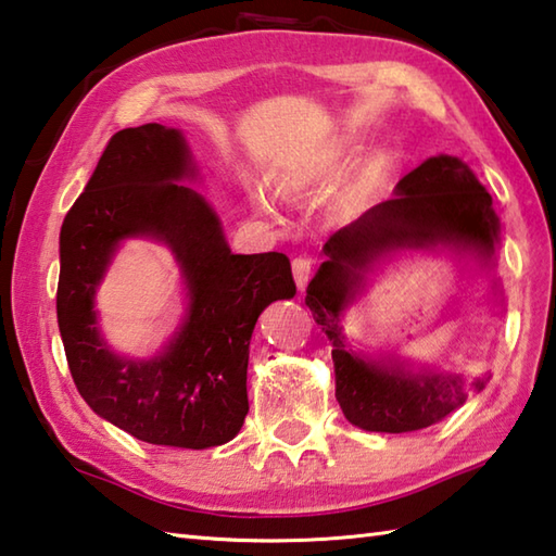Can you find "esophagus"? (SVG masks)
I'll use <instances>...</instances> for the list:
<instances>
[{
	"label": "esophagus",
	"instance_id": "obj_1",
	"mask_svg": "<svg viewBox=\"0 0 556 556\" xmlns=\"http://www.w3.org/2000/svg\"><path fill=\"white\" fill-rule=\"evenodd\" d=\"M312 270H314V258L312 256H298L295 261H292V276H295V282H298L300 290L309 282Z\"/></svg>",
	"mask_w": 556,
	"mask_h": 556
}]
</instances>
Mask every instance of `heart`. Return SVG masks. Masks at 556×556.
<instances>
[{"instance_id": "heart-1", "label": "heart", "mask_w": 556, "mask_h": 556, "mask_svg": "<svg viewBox=\"0 0 556 556\" xmlns=\"http://www.w3.org/2000/svg\"><path fill=\"white\" fill-rule=\"evenodd\" d=\"M280 186H282V191H292V188H295V181H292L290 176H288V179H282Z\"/></svg>"}]
</instances>
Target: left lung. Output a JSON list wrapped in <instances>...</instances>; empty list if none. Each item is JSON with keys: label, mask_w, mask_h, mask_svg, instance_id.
Masks as SVG:
<instances>
[{"label": "left lung", "mask_w": 556, "mask_h": 556, "mask_svg": "<svg viewBox=\"0 0 556 556\" xmlns=\"http://www.w3.org/2000/svg\"><path fill=\"white\" fill-rule=\"evenodd\" d=\"M498 217L491 195L457 156H431L396 184V195L370 207L324 244V261L312 278L305 302L312 317L333 343L337 400L343 416L365 431L408 433L443 421L467 402L472 390H484L489 375H406L363 361L345 349L341 312L358 286L361 268L400 247L453 242L494 254Z\"/></svg>", "instance_id": "1"}]
</instances>
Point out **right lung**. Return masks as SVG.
I'll return each instance as SVG.
<instances>
[{"label": "right lung", "mask_w": 556, "mask_h": 556, "mask_svg": "<svg viewBox=\"0 0 556 556\" xmlns=\"http://www.w3.org/2000/svg\"><path fill=\"white\" fill-rule=\"evenodd\" d=\"M179 130L160 123L115 132L60 229L58 327L79 394L138 441L213 447L249 414V341L258 314L298 292L290 258L232 254L215 213L193 188ZM164 238L192 292L185 329L152 362L115 359L100 341L92 290L121 238Z\"/></svg>", "instance_id": "add662e5"}]
</instances>
